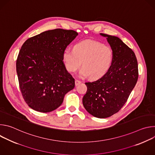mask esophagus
I'll return each mask as SVG.
<instances>
[{
    "label": "esophagus",
    "mask_w": 155,
    "mask_h": 155,
    "mask_svg": "<svg viewBox=\"0 0 155 155\" xmlns=\"http://www.w3.org/2000/svg\"><path fill=\"white\" fill-rule=\"evenodd\" d=\"M81 83V81H79V80H75V86L78 85V84H80Z\"/></svg>",
    "instance_id": "1"
}]
</instances>
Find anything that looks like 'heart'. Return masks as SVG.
<instances>
[{"label": "heart", "mask_w": 155, "mask_h": 155, "mask_svg": "<svg viewBox=\"0 0 155 155\" xmlns=\"http://www.w3.org/2000/svg\"><path fill=\"white\" fill-rule=\"evenodd\" d=\"M65 68L75 72L81 65L80 76L93 80L104 76L114 59V51L108 45L94 40H84L76 43L73 50L66 49L62 54Z\"/></svg>", "instance_id": "1"}]
</instances>
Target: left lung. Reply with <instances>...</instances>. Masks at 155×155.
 <instances>
[{"label":"left lung","instance_id":"obj_1","mask_svg":"<svg viewBox=\"0 0 155 155\" xmlns=\"http://www.w3.org/2000/svg\"><path fill=\"white\" fill-rule=\"evenodd\" d=\"M114 51L112 64L107 74L87 82L83 104L93 116L105 118L117 113L127 101L137 81L138 64L135 53L118 37L101 33Z\"/></svg>","mask_w":155,"mask_h":155}]
</instances>
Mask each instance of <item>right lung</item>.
Returning a JSON list of instances; mask_svg holds the SVG:
<instances>
[{
    "instance_id": "add662e5",
    "label": "right lung",
    "mask_w": 155,
    "mask_h": 155,
    "mask_svg": "<svg viewBox=\"0 0 155 155\" xmlns=\"http://www.w3.org/2000/svg\"><path fill=\"white\" fill-rule=\"evenodd\" d=\"M78 35L73 30L56 29L28 38L16 60L21 92L35 111H53L65 94L75 87V79L66 70L62 54Z\"/></svg>"
}]
</instances>
